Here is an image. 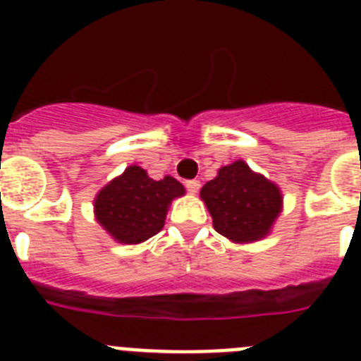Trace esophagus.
<instances>
[{
    "label": "esophagus",
    "instance_id": "esophagus-1",
    "mask_svg": "<svg viewBox=\"0 0 361 361\" xmlns=\"http://www.w3.org/2000/svg\"><path fill=\"white\" fill-rule=\"evenodd\" d=\"M186 188H188V191H190V193H193V195H195L197 191L200 190V183H199V180H188Z\"/></svg>",
    "mask_w": 361,
    "mask_h": 361
}]
</instances>
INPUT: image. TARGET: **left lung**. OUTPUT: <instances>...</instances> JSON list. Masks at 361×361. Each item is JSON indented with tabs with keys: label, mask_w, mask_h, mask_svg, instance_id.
Returning <instances> with one entry per match:
<instances>
[{
	"label": "left lung",
	"mask_w": 361,
	"mask_h": 361,
	"mask_svg": "<svg viewBox=\"0 0 361 361\" xmlns=\"http://www.w3.org/2000/svg\"><path fill=\"white\" fill-rule=\"evenodd\" d=\"M213 228L235 244L262 240L282 213V190L238 159L222 166L200 190Z\"/></svg>",
	"instance_id": "obj_1"
}]
</instances>
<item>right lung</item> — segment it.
Instances as JSON below:
<instances>
[{
    "instance_id": "right-lung-1",
    "label": "right lung",
    "mask_w": 361,
    "mask_h": 361,
    "mask_svg": "<svg viewBox=\"0 0 361 361\" xmlns=\"http://www.w3.org/2000/svg\"><path fill=\"white\" fill-rule=\"evenodd\" d=\"M184 193L177 178L166 175L155 180L141 166L132 164L97 191L94 215L116 242L141 244L161 231L171 202Z\"/></svg>"
}]
</instances>
